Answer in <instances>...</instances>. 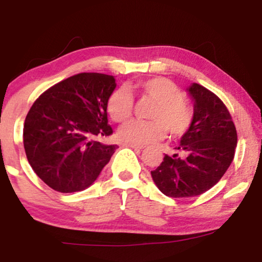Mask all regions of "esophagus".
<instances>
[{
  "instance_id": "1",
  "label": "esophagus",
  "mask_w": 262,
  "mask_h": 262,
  "mask_svg": "<svg viewBox=\"0 0 262 262\" xmlns=\"http://www.w3.org/2000/svg\"><path fill=\"white\" fill-rule=\"evenodd\" d=\"M123 146H128V148H132L134 150H141L144 148V146H141V145H135V144H129V143H124L123 144Z\"/></svg>"
}]
</instances>
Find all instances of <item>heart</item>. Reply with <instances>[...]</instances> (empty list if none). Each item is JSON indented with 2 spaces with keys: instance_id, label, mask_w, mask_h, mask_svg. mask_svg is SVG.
Masks as SVG:
<instances>
[{
  "instance_id": "obj_1",
  "label": "heart",
  "mask_w": 262,
  "mask_h": 262,
  "mask_svg": "<svg viewBox=\"0 0 262 262\" xmlns=\"http://www.w3.org/2000/svg\"><path fill=\"white\" fill-rule=\"evenodd\" d=\"M144 97L155 101L149 118L151 121H132L119 128L118 137L124 143L145 145L164 137L166 130L171 135H181L193 123L194 112L185 95L176 83L165 77L140 80L134 85ZM134 98L127 87H119L111 93L107 101V111L117 123L128 121L133 114Z\"/></svg>"
}]
</instances>
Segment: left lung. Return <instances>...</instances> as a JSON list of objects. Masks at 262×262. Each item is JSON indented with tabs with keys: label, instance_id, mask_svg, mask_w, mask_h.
<instances>
[{
	"label": "left lung",
	"instance_id": "left-lung-1",
	"mask_svg": "<svg viewBox=\"0 0 262 262\" xmlns=\"http://www.w3.org/2000/svg\"><path fill=\"white\" fill-rule=\"evenodd\" d=\"M188 93L194 101L193 123L175 148L186 158L165 155L151 171L158 188L173 198L200 196L212 188L230 166L237 143L235 125L221 98L198 83H192Z\"/></svg>",
	"mask_w": 262,
	"mask_h": 262
}]
</instances>
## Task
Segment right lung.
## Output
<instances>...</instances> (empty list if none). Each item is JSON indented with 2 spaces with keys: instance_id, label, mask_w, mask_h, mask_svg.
Listing matches in <instances>:
<instances>
[{
  "instance_id": "add662e5",
  "label": "right lung",
  "mask_w": 262,
  "mask_h": 262,
  "mask_svg": "<svg viewBox=\"0 0 262 262\" xmlns=\"http://www.w3.org/2000/svg\"><path fill=\"white\" fill-rule=\"evenodd\" d=\"M113 76L81 73L41 93L26 117L23 144L41 181L61 193L82 191L96 181L117 145L100 139L113 133L107 101Z\"/></svg>"
}]
</instances>
